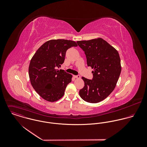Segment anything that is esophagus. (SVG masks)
<instances>
[{
  "mask_svg": "<svg viewBox=\"0 0 147 147\" xmlns=\"http://www.w3.org/2000/svg\"><path fill=\"white\" fill-rule=\"evenodd\" d=\"M74 78H76V79H80V75H77V76L74 75Z\"/></svg>",
  "mask_w": 147,
  "mask_h": 147,
  "instance_id": "1",
  "label": "esophagus"
}]
</instances>
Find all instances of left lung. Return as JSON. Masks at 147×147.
Segmentation results:
<instances>
[{"label": "left lung", "mask_w": 147, "mask_h": 147, "mask_svg": "<svg viewBox=\"0 0 147 147\" xmlns=\"http://www.w3.org/2000/svg\"><path fill=\"white\" fill-rule=\"evenodd\" d=\"M86 58L88 66L94 69L92 80L84 77V86L80 90L81 98L89 103L99 102L114 89L121 72L118 51L101 38L77 41Z\"/></svg>", "instance_id": "left-lung-1"}]
</instances>
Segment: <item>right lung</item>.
I'll return each instance as SVG.
<instances>
[{
  "mask_svg": "<svg viewBox=\"0 0 147 147\" xmlns=\"http://www.w3.org/2000/svg\"><path fill=\"white\" fill-rule=\"evenodd\" d=\"M67 40H51L44 43L30 60L29 76L33 88L44 100L55 102L61 98L72 75L58 69L64 63L66 51L76 47Z\"/></svg>",
  "mask_w": 147,
  "mask_h": 147,
  "instance_id": "add662e5",
  "label": "right lung"
}]
</instances>
